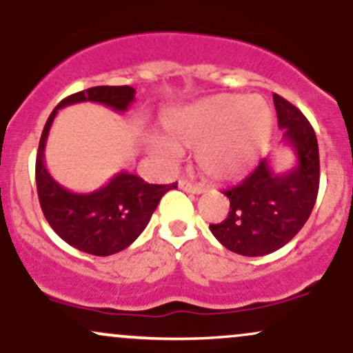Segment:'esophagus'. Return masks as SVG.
Wrapping results in <instances>:
<instances>
[{"instance_id":"1","label":"esophagus","mask_w":353,"mask_h":353,"mask_svg":"<svg viewBox=\"0 0 353 353\" xmlns=\"http://www.w3.org/2000/svg\"><path fill=\"white\" fill-rule=\"evenodd\" d=\"M177 185H179V189L185 190V192H190V194H202L205 190L204 185L201 184H192V182L185 181V179H181L177 182Z\"/></svg>"}]
</instances>
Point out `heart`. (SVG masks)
Segmentation results:
<instances>
[{"instance_id":"b5f03b06","label":"heart","mask_w":353,"mask_h":353,"mask_svg":"<svg viewBox=\"0 0 353 353\" xmlns=\"http://www.w3.org/2000/svg\"><path fill=\"white\" fill-rule=\"evenodd\" d=\"M168 139H154L152 151L163 159L196 148V163L212 179L242 176L264 152L272 132V114L259 96L219 94L171 108L164 112Z\"/></svg>"}]
</instances>
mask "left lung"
Here are the masks:
<instances>
[{
    "mask_svg": "<svg viewBox=\"0 0 353 353\" xmlns=\"http://www.w3.org/2000/svg\"><path fill=\"white\" fill-rule=\"evenodd\" d=\"M282 143L297 163L290 171L275 172L265 157L236 188L224 190L229 216L210 224L214 237L230 252L259 257L289 244L310 217L320 181L319 144L307 117L294 104L274 94Z\"/></svg>",
    "mask_w": 353,
    "mask_h": 353,
    "instance_id": "obj_1",
    "label": "left lung"
}]
</instances>
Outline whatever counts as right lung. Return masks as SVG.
I'll return each instance as SVG.
<instances>
[{
  "mask_svg": "<svg viewBox=\"0 0 353 353\" xmlns=\"http://www.w3.org/2000/svg\"><path fill=\"white\" fill-rule=\"evenodd\" d=\"M131 86H96L68 96L52 109L44 124L36 156V188L43 214L58 236L74 249L91 255L121 252L139 237L151 221L161 197L174 184H148L136 174L117 172L106 185L92 192L68 190L54 181L44 164V149L59 109L78 103H98L125 112L134 103Z\"/></svg>",
  "mask_w": 353,
  "mask_h": 353,
  "instance_id": "add662e5",
  "label": "right lung"
}]
</instances>
